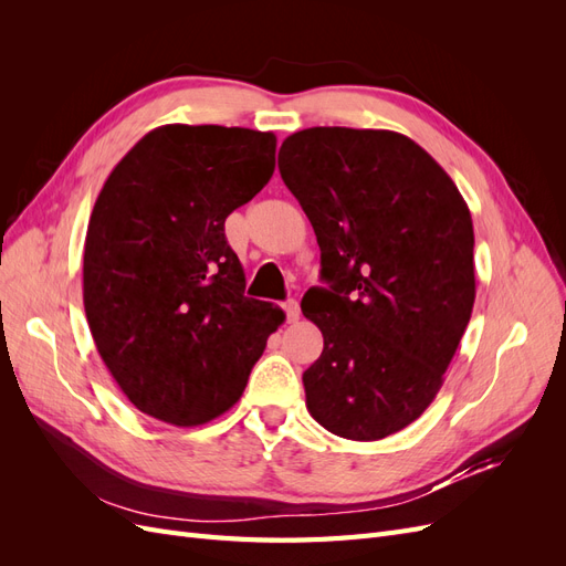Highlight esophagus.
I'll return each mask as SVG.
<instances>
[{"label": "esophagus", "instance_id": "34e87169", "mask_svg": "<svg viewBox=\"0 0 566 566\" xmlns=\"http://www.w3.org/2000/svg\"><path fill=\"white\" fill-rule=\"evenodd\" d=\"M283 310H285V316H287V323H297L300 321V304L295 302V300H287L285 304H283Z\"/></svg>", "mask_w": 566, "mask_h": 566}]
</instances>
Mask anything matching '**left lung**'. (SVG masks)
Wrapping results in <instances>:
<instances>
[{
	"instance_id": "1",
	"label": "left lung",
	"mask_w": 566,
	"mask_h": 566,
	"mask_svg": "<svg viewBox=\"0 0 566 566\" xmlns=\"http://www.w3.org/2000/svg\"><path fill=\"white\" fill-rule=\"evenodd\" d=\"M279 169L321 248L302 314L323 333L304 370L325 430L378 441L418 420L443 385L474 306L468 202L441 165L389 129L290 134Z\"/></svg>"
}]
</instances>
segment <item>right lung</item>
<instances>
[{"label": "right lung", "instance_id": "add662e5", "mask_svg": "<svg viewBox=\"0 0 566 566\" xmlns=\"http://www.w3.org/2000/svg\"><path fill=\"white\" fill-rule=\"evenodd\" d=\"M276 136L163 125L115 165L84 238L82 295L106 368L142 413L196 427L241 399L285 314L245 297L227 217L269 184Z\"/></svg>", "mask_w": 566, "mask_h": 566}]
</instances>
